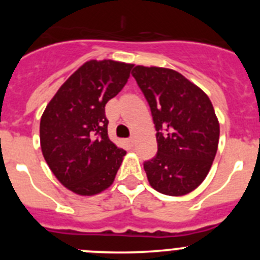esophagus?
I'll return each mask as SVG.
<instances>
[{
    "label": "esophagus",
    "instance_id": "34e87169",
    "mask_svg": "<svg viewBox=\"0 0 260 260\" xmlns=\"http://www.w3.org/2000/svg\"><path fill=\"white\" fill-rule=\"evenodd\" d=\"M127 142H128V144H132V146H133V144L135 143V139H134V137L128 138V139H127Z\"/></svg>",
    "mask_w": 260,
    "mask_h": 260
}]
</instances>
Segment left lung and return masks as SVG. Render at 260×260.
<instances>
[{"label":"left lung","instance_id":"1","mask_svg":"<svg viewBox=\"0 0 260 260\" xmlns=\"http://www.w3.org/2000/svg\"><path fill=\"white\" fill-rule=\"evenodd\" d=\"M132 74L150 104L157 132V153L144 162L148 182L161 194H189L207 177L217 152L220 125L212 103L172 69L138 65Z\"/></svg>","mask_w":260,"mask_h":260}]
</instances>
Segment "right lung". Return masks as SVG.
I'll return each instance as SVG.
<instances>
[{"mask_svg":"<svg viewBox=\"0 0 260 260\" xmlns=\"http://www.w3.org/2000/svg\"><path fill=\"white\" fill-rule=\"evenodd\" d=\"M133 63L89 59L69 77L40 119V146L57 180L78 195L104 191L126 151L108 137L105 104L123 88Z\"/></svg>","mask_w":260,"mask_h":260,"instance_id":"right-lung-1","label":"right lung"}]
</instances>
